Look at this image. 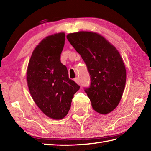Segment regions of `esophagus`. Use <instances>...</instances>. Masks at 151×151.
<instances>
[{"instance_id": "esophagus-1", "label": "esophagus", "mask_w": 151, "mask_h": 151, "mask_svg": "<svg viewBox=\"0 0 151 151\" xmlns=\"http://www.w3.org/2000/svg\"><path fill=\"white\" fill-rule=\"evenodd\" d=\"M75 82H76V84L81 85V80H80L79 78H75Z\"/></svg>"}]
</instances>
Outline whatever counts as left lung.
<instances>
[{
	"instance_id": "obj_1",
	"label": "left lung",
	"mask_w": 151,
	"mask_h": 151,
	"mask_svg": "<svg viewBox=\"0 0 151 151\" xmlns=\"http://www.w3.org/2000/svg\"><path fill=\"white\" fill-rule=\"evenodd\" d=\"M67 38L86 65L91 78L85 92L97 113L107 114L119 104L126 81V67L116 48L96 32L79 31Z\"/></svg>"
}]
</instances>
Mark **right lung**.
<instances>
[{"label": "right lung", "mask_w": 151, "mask_h": 151, "mask_svg": "<svg viewBox=\"0 0 151 151\" xmlns=\"http://www.w3.org/2000/svg\"><path fill=\"white\" fill-rule=\"evenodd\" d=\"M65 40V32L44 38L32 52L27 70V86L35 103L44 114L55 120L68 114L74 94L80 89L61 63Z\"/></svg>", "instance_id": "obj_1"}]
</instances>
